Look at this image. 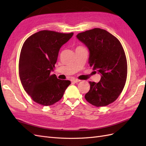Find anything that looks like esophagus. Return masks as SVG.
Masks as SVG:
<instances>
[{"label":"esophagus","instance_id":"1","mask_svg":"<svg viewBox=\"0 0 146 146\" xmlns=\"http://www.w3.org/2000/svg\"><path fill=\"white\" fill-rule=\"evenodd\" d=\"M81 80H78V79H73V80H72V82H74V83H78V82H80Z\"/></svg>","mask_w":146,"mask_h":146}]
</instances>
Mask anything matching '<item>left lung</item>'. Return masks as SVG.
I'll return each instance as SVG.
<instances>
[{"mask_svg": "<svg viewBox=\"0 0 146 146\" xmlns=\"http://www.w3.org/2000/svg\"><path fill=\"white\" fill-rule=\"evenodd\" d=\"M77 38L90 50V66L101 74L98 83L89 82L90 90L85 99L98 107L113 103L122 92L127 76V58L121 43L99 28L78 33Z\"/></svg>", "mask_w": 146, "mask_h": 146, "instance_id": "left-lung-1", "label": "left lung"}]
</instances>
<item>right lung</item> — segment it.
<instances>
[{"label":"right lung","instance_id":"right-lung-1","mask_svg":"<svg viewBox=\"0 0 146 146\" xmlns=\"http://www.w3.org/2000/svg\"><path fill=\"white\" fill-rule=\"evenodd\" d=\"M73 35L41 30L24 42L19 56V77L24 90L35 102L44 106L55 104L70 84L69 80L58 79L50 72L61 47Z\"/></svg>","mask_w":146,"mask_h":146}]
</instances>
